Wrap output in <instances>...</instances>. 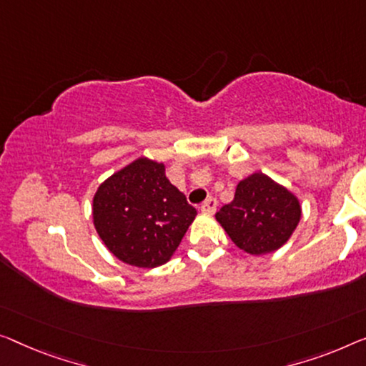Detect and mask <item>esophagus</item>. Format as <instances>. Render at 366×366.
I'll return each instance as SVG.
<instances>
[{
	"instance_id": "esophagus-1",
	"label": "esophagus",
	"mask_w": 366,
	"mask_h": 366,
	"mask_svg": "<svg viewBox=\"0 0 366 366\" xmlns=\"http://www.w3.org/2000/svg\"><path fill=\"white\" fill-rule=\"evenodd\" d=\"M215 209H217V200L214 197L207 199L204 204L200 205V212H204V214H209V215L215 214Z\"/></svg>"
}]
</instances>
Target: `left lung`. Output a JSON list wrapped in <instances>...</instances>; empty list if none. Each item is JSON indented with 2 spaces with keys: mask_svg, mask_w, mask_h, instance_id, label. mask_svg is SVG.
Masks as SVG:
<instances>
[{
  "mask_svg": "<svg viewBox=\"0 0 366 366\" xmlns=\"http://www.w3.org/2000/svg\"><path fill=\"white\" fill-rule=\"evenodd\" d=\"M302 217L301 202L263 172L237 184L235 199L217 212V222L244 253H274L289 242Z\"/></svg>",
  "mask_w": 366,
  "mask_h": 366,
  "instance_id": "8db88e82",
  "label": "left lung"
}]
</instances>
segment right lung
<instances>
[{
  "label": "right lung",
  "mask_w": 366,
  "mask_h": 366,
  "mask_svg": "<svg viewBox=\"0 0 366 366\" xmlns=\"http://www.w3.org/2000/svg\"><path fill=\"white\" fill-rule=\"evenodd\" d=\"M197 210L169 182L164 162L141 156L98 185L92 218L108 252L136 268L166 264Z\"/></svg>",
  "instance_id": "right-lung-1"
}]
</instances>
